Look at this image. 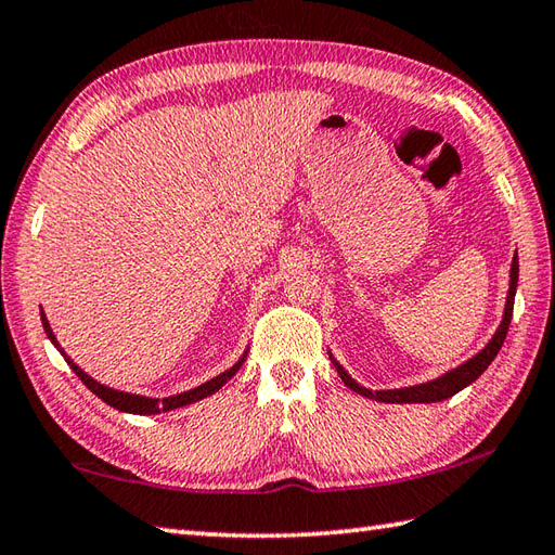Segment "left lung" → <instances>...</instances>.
Returning a JSON list of instances; mask_svg holds the SVG:
<instances>
[{
	"mask_svg": "<svg viewBox=\"0 0 555 555\" xmlns=\"http://www.w3.org/2000/svg\"><path fill=\"white\" fill-rule=\"evenodd\" d=\"M517 275H519V266H517V256L513 258V268H511V289H507V301H505V313H503V323L499 325V331L491 337V343L486 345L477 357H472L467 364L457 366L455 371H448L446 376H440L436 380H428L422 383V386H412V388H400V390H369V388H361L359 383H354L349 378V373L337 364L333 359V364L340 373V378L349 390H354L359 395H364V398L371 400H378V402H390V404H404V402H440V400H448L452 395L460 392L462 388H467L469 383L477 380L481 373L489 369L491 361L495 359V354L501 352V347L505 343V335H507V327H511V319H513V304H515V289H517Z\"/></svg>",
	"mask_w": 555,
	"mask_h": 555,
	"instance_id": "1",
	"label": "left lung"
}]
</instances>
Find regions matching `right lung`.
Returning a JSON list of instances; mask_svg holds the SVG:
<instances>
[{
    "label": "right lung",
    "mask_w": 555,
    "mask_h": 555,
    "mask_svg": "<svg viewBox=\"0 0 555 555\" xmlns=\"http://www.w3.org/2000/svg\"><path fill=\"white\" fill-rule=\"evenodd\" d=\"M40 319H42V327H44V333H48V337L52 340V345H54L56 349H60L62 357L66 359V364H69L72 371L76 373V376L81 378L83 386H86L90 392H95L98 398L103 400V402H107L109 406H115V410H119V412H129V414H160V412L177 410V406H184V404H191V402H198V400H203V398H208V395L218 392V390L224 386V383H228V380L234 376V373L242 369L244 359H246V352H244V357H242L240 361H236V364H234L232 369L220 373V376L210 378L208 383H201V386L194 388V390L179 392V395H172V398H165V400L143 398V395H131V392H121V390H112V388H107V386H100L98 380L90 378L86 371L78 369V366L74 364V361L64 354V349L60 347V343H56V337H54L52 327H50V323H48V315H44L42 311H40Z\"/></svg>",
    "instance_id": "right-lung-1"
}]
</instances>
